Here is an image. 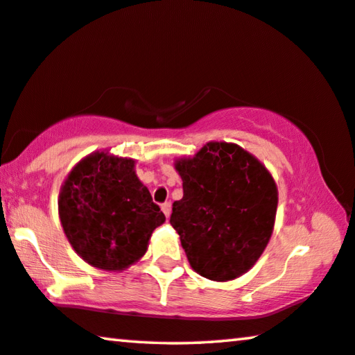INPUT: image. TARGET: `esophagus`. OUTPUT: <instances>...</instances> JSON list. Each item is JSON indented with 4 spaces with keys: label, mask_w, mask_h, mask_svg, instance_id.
<instances>
[{
    "label": "esophagus",
    "mask_w": 355,
    "mask_h": 355,
    "mask_svg": "<svg viewBox=\"0 0 355 355\" xmlns=\"http://www.w3.org/2000/svg\"><path fill=\"white\" fill-rule=\"evenodd\" d=\"M161 210L164 211V215H166L167 218L171 216V211H172V204H171V202H164V204L161 205Z\"/></svg>",
    "instance_id": "34e87169"
}]
</instances>
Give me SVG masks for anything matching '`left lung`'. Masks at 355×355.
<instances>
[{
    "instance_id": "8db88e82",
    "label": "left lung",
    "mask_w": 355,
    "mask_h": 355,
    "mask_svg": "<svg viewBox=\"0 0 355 355\" xmlns=\"http://www.w3.org/2000/svg\"><path fill=\"white\" fill-rule=\"evenodd\" d=\"M183 198L171 224L191 268L211 281H230L254 266L273 234L278 188L268 168L237 144L208 142L175 159Z\"/></svg>"
}]
</instances>
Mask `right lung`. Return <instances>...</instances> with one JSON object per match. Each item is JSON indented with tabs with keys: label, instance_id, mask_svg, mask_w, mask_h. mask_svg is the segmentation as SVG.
<instances>
[{
	"label": "right lung",
	"instance_id": "right-lung-1",
	"mask_svg": "<svg viewBox=\"0 0 355 355\" xmlns=\"http://www.w3.org/2000/svg\"><path fill=\"white\" fill-rule=\"evenodd\" d=\"M134 167L132 157L94 151L71 168L60 189L66 239L83 261L105 272L139 262L153 230L166 221Z\"/></svg>",
	"mask_w": 355,
	"mask_h": 355
}]
</instances>
